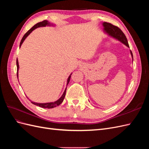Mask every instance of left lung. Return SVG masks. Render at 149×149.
Segmentation results:
<instances>
[{
	"mask_svg": "<svg viewBox=\"0 0 149 149\" xmlns=\"http://www.w3.org/2000/svg\"><path fill=\"white\" fill-rule=\"evenodd\" d=\"M102 25L104 26V31L106 33L111 36V37H113L114 38L118 40L119 41L124 44L125 46L129 47L127 38H126L125 35L123 32V31H122L119 27L115 25H113L110 23H107V22H104ZM130 54H131V56L133 58V55L131 50H130Z\"/></svg>",
	"mask_w": 149,
	"mask_h": 149,
	"instance_id": "left-lung-1",
	"label": "left lung"
}]
</instances>
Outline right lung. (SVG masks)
I'll use <instances>...</instances> for the list:
<instances>
[{"instance_id": "obj_1", "label": "right lung", "mask_w": 149, "mask_h": 149, "mask_svg": "<svg viewBox=\"0 0 149 149\" xmlns=\"http://www.w3.org/2000/svg\"><path fill=\"white\" fill-rule=\"evenodd\" d=\"M53 25V24H50V23L47 20H43L41 22H39V23H37V24H35L33 27H31L27 32H26L24 36L23 37V38H22L21 42H20V47H21L22 44L23 43L24 41L25 40V38L28 37L29 35H30V33L33 30H34L35 29L37 28H38V27H41V26H45L47 25ZM17 78H18V71H19V61H18V60H17ZM71 74L70 75V76L68 77V80H67V85L70 82V78H71ZM66 88L65 89V91L63 93V95L61 96V97L59 99V100H58L57 101H55V102H47V103H37V102H33V101H31V102L33 104L36 105V106H40L41 107H43V108H48V109H50V108H53V107H55L57 106H59L60 104H61L62 103V102L64 100V98L65 97V94H66Z\"/></svg>"}]
</instances>
